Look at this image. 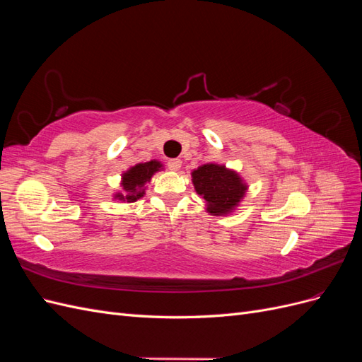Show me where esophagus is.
Returning a JSON list of instances; mask_svg holds the SVG:
<instances>
[{"label":"esophagus","instance_id":"34e87169","mask_svg":"<svg viewBox=\"0 0 362 362\" xmlns=\"http://www.w3.org/2000/svg\"><path fill=\"white\" fill-rule=\"evenodd\" d=\"M168 168L170 170H178L181 168V160L180 158H170V160H168Z\"/></svg>","mask_w":362,"mask_h":362}]
</instances>
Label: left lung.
I'll return each mask as SVG.
<instances>
[{
  "instance_id": "left-lung-1",
  "label": "left lung",
  "mask_w": 362,
  "mask_h": 362,
  "mask_svg": "<svg viewBox=\"0 0 362 362\" xmlns=\"http://www.w3.org/2000/svg\"><path fill=\"white\" fill-rule=\"evenodd\" d=\"M194 189L208 202L213 214H226L243 198L246 185L233 170L217 164H204L192 173Z\"/></svg>"
}]
</instances>
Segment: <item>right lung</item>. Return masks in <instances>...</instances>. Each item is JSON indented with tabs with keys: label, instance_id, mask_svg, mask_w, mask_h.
<instances>
[{
	"label": "right lung",
	"instance_id": "obj_1",
	"mask_svg": "<svg viewBox=\"0 0 362 362\" xmlns=\"http://www.w3.org/2000/svg\"><path fill=\"white\" fill-rule=\"evenodd\" d=\"M160 168L161 164L158 161L136 164L134 168H131L127 173H124L122 185H124L125 193L116 194V198L127 202H134L139 198H141V196H144V189H141L144 187V184L148 182L152 175H154Z\"/></svg>",
	"mask_w": 362,
	"mask_h": 362
}]
</instances>
